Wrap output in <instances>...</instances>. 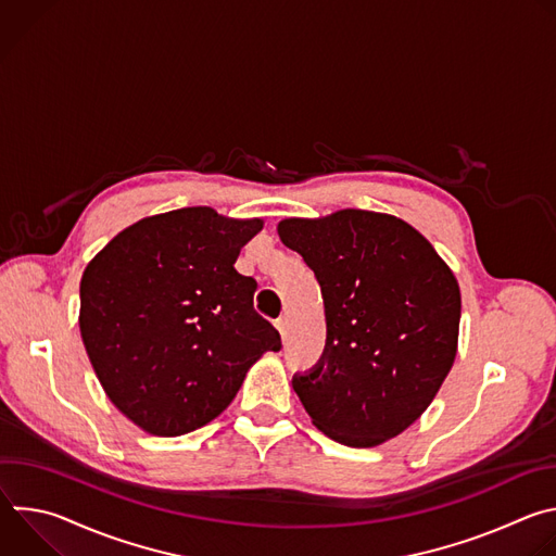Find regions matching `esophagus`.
Segmentation results:
<instances>
[{"mask_svg":"<svg viewBox=\"0 0 556 556\" xmlns=\"http://www.w3.org/2000/svg\"><path fill=\"white\" fill-rule=\"evenodd\" d=\"M275 328L279 330L281 337H286V332H288V319H286V316H281V319L275 321Z\"/></svg>","mask_w":556,"mask_h":556,"instance_id":"obj_1","label":"esophagus"}]
</instances>
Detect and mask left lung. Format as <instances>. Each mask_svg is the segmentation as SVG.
Returning a JSON list of instances; mask_svg holds the SVG:
<instances>
[{
	"label": "left lung",
	"instance_id": "8db88e82",
	"mask_svg": "<svg viewBox=\"0 0 556 556\" xmlns=\"http://www.w3.org/2000/svg\"><path fill=\"white\" fill-rule=\"evenodd\" d=\"M277 232L314 270L326 307V350L309 374L292 378L312 425L354 448L403 433L457 354L453 270L422 232L387 213L288 217Z\"/></svg>",
	"mask_w": 556,
	"mask_h": 556
}]
</instances>
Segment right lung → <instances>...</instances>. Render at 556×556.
<instances>
[{"label":"right lung","instance_id":"right-lung-1","mask_svg":"<svg viewBox=\"0 0 556 556\" xmlns=\"http://www.w3.org/2000/svg\"><path fill=\"white\" fill-rule=\"evenodd\" d=\"M264 219L211 206L149 215L121 230L81 277L78 328L114 407L151 435L217 418L249 369L279 352L253 309L257 281L235 270Z\"/></svg>","mask_w":556,"mask_h":556}]
</instances>
